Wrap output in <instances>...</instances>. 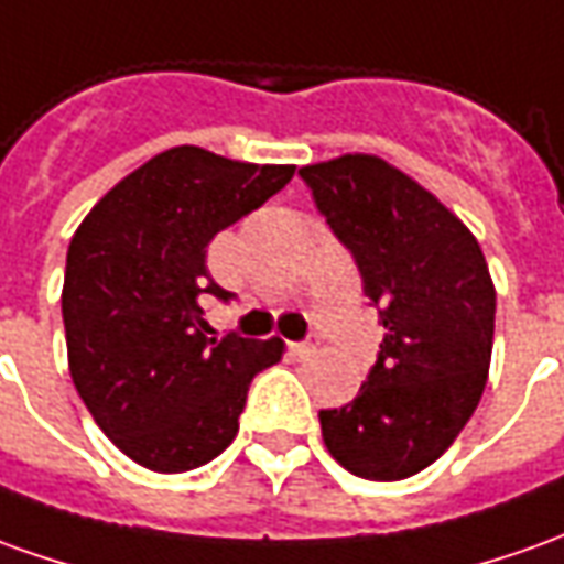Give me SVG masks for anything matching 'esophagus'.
Returning <instances> with one entry per match:
<instances>
[{
	"label": "esophagus",
	"instance_id": "1",
	"mask_svg": "<svg viewBox=\"0 0 564 564\" xmlns=\"http://www.w3.org/2000/svg\"><path fill=\"white\" fill-rule=\"evenodd\" d=\"M317 348H321V341H317V336H311L308 341H290V354L293 357H311V354H317Z\"/></svg>",
	"mask_w": 564,
	"mask_h": 564
}]
</instances>
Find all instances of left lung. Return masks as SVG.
<instances>
[{"label":"left lung","instance_id":"obj_1","mask_svg":"<svg viewBox=\"0 0 564 564\" xmlns=\"http://www.w3.org/2000/svg\"><path fill=\"white\" fill-rule=\"evenodd\" d=\"M299 176L384 326L360 393L321 409L323 443L354 476H415L455 443L486 391L495 338L486 256L446 204L376 155L321 161Z\"/></svg>","mask_w":564,"mask_h":564}]
</instances>
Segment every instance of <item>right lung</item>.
Wrapping results in <instances>:
<instances>
[{"instance_id": "add662e5", "label": "right lung", "mask_w": 564, "mask_h": 564, "mask_svg": "<svg viewBox=\"0 0 564 564\" xmlns=\"http://www.w3.org/2000/svg\"><path fill=\"white\" fill-rule=\"evenodd\" d=\"M293 164H247L176 145L128 173L76 228L63 274L69 372L100 431L155 474L214 460L238 433L256 372L281 338H210L200 295L207 243L293 180Z\"/></svg>"}]
</instances>
